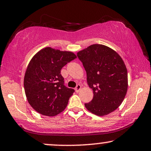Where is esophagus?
<instances>
[{
  "instance_id": "obj_1",
  "label": "esophagus",
  "mask_w": 151,
  "mask_h": 151,
  "mask_svg": "<svg viewBox=\"0 0 151 151\" xmlns=\"http://www.w3.org/2000/svg\"><path fill=\"white\" fill-rule=\"evenodd\" d=\"M80 89H81V85H80V84H78V85L76 86V87L75 88L76 91L77 92V93H78V92L80 91Z\"/></svg>"
}]
</instances>
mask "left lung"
Returning a JSON list of instances; mask_svg holds the SVG:
<instances>
[{
  "label": "left lung",
  "instance_id": "8db88e82",
  "mask_svg": "<svg viewBox=\"0 0 151 151\" xmlns=\"http://www.w3.org/2000/svg\"><path fill=\"white\" fill-rule=\"evenodd\" d=\"M86 72L93 98L84 106L90 112L103 116L114 111L127 92L128 74L118 53L102 45H92L77 53Z\"/></svg>",
  "mask_w": 151,
  "mask_h": 151
}]
</instances>
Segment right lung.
I'll return each mask as SVG.
<instances>
[{
  "instance_id": "1",
  "label": "right lung",
  "mask_w": 151,
  "mask_h": 151,
  "mask_svg": "<svg viewBox=\"0 0 151 151\" xmlns=\"http://www.w3.org/2000/svg\"><path fill=\"white\" fill-rule=\"evenodd\" d=\"M76 58L70 51L46 47L29 63L24 78L26 97L33 109L46 116H55L65 110L73 88L65 86L60 71Z\"/></svg>"
}]
</instances>
